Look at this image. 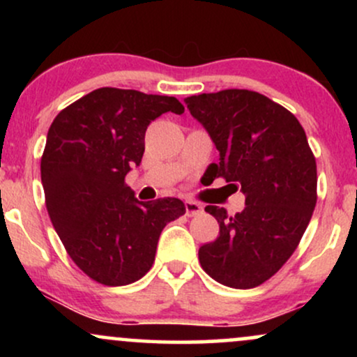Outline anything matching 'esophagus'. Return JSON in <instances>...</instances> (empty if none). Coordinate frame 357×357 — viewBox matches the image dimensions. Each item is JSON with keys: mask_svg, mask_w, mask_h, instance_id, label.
Listing matches in <instances>:
<instances>
[{"mask_svg": "<svg viewBox=\"0 0 357 357\" xmlns=\"http://www.w3.org/2000/svg\"><path fill=\"white\" fill-rule=\"evenodd\" d=\"M184 208H186V215L188 216H196V215H199V213L203 211L202 204L192 202V199H186V202H184Z\"/></svg>", "mask_w": 357, "mask_h": 357, "instance_id": "1", "label": "esophagus"}]
</instances>
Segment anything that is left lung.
Masks as SVG:
<instances>
[{
	"label": "left lung",
	"mask_w": 357,
	"mask_h": 357,
	"mask_svg": "<svg viewBox=\"0 0 357 357\" xmlns=\"http://www.w3.org/2000/svg\"><path fill=\"white\" fill-rule=\"evenodd\" d=\"M184 102L220 153L218 165L206 171L245 195L243 211L235 216L204 208L220 223V236L199 248V264L220 284L253 289L282 268L312 218L317 166L305 130L294 114L253 90H220Z\"/></svg>",
	"instance_id": "left-lung-1"
}]
</instances>
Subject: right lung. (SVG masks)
Masks as SVG:
<instances>
[{
	"label": "right lung",
	"instance_id": "1",
	"mask_svg": "<svg viewBox=\"0 0 357 357\" xmlns=\"http://www.w3.org/2000/svg\"><path fill=\"white\" fill-rule=\"evenodd\" d=\"M174 97L102 87L63 109L48 129L42 184L53 228L82 272L109 287L132 284L154 264L162 228L186 213L178 198L142 203L126 184L141 165L146 129Z\"/></svg>",
	"mask_w": 357,
	"mask_h": 357
}]
</instances>
